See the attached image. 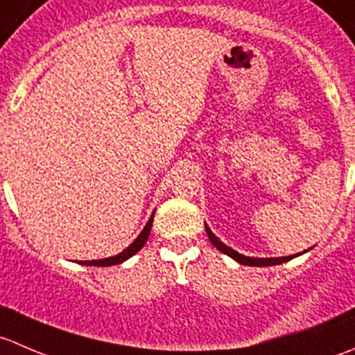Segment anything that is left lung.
Wrapping results in <instances>:
<instances>
[{"instance_id": "1", "label": "left lung", "mask_w": 355, "mask_h": 355, "mask_svg": "<svg viewBox=\"0 0 355 355\" xmlns=\"http://www.w3.org/2000/svg\"><path fill=\"white\" fill-rule=\"evenodd\" d=\"M204 227H206V234H207V237H209L211 244L216 247L218 250H221L223 254L230 256L232 259L237 261L239 264H244V266H275V264L287 263V261L295 257V254H293V256H285V257H249V256H244V254H239L235 249H232V247L223 244V242H221L220 239H218L216 235L211 232V228L207 227V225H204ZM304 252H306V250H304ZM297 256H299V254H297Z\"/></svg>"}]
</instances>
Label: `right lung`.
<instances>
[{
	"label": "right lung",
	"mask_w": 355,
	"mask_h": 355,
	"mask_svg": "<svg viewBox=\"0 0 355 355\" xmlns=\"http://www.w3.org/2000/svg\"><path fill=\"white\" fill-rule=\"evenodd\" d=\"M153 218H155V213L151 214L149 221H148V223H146L144 230H142L141 234L137 235V239H135V241L132 242V244L128 245L127 249L121 250L120 254H116V256H111V257H105V259L80 261V264H85V266H114V264H121V263H123V261H127L128 257H132V256H134V254H137L139 250H141L142 247H144L146 242H148L149 234H151Z\"/></svg>",
	"instance_id": "right-lung-1"
}]
</instances>
